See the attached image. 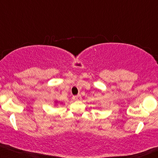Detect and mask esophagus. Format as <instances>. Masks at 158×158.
<instances>
[{
	"label": "esophagus",
	"mask_w": 158,
	"mask_h": 158,
	"mask_svg": "<svg viewBox=\"0 0 158 158\" xmlns=\"http://www.w3.org/2000/svg\"><path fill=\"white\" fill-rule=\"evenodd\" d=\"M73 99L75 101H79V100H81V96L80 94L78 95H76V96H73Z\"/></svg>",
	"instance_id": "esophagus-1"
}]
</instances>
